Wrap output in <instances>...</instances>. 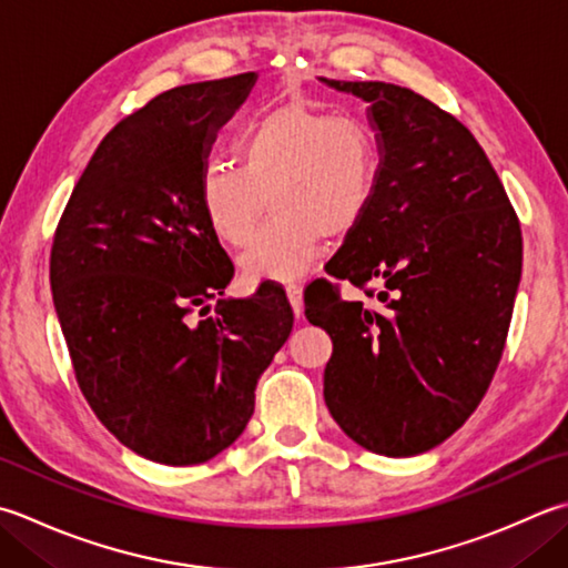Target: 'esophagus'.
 Wrapping results in <instances>:
<instances>
[{"mask_svg": "<svg viewBox=\"0 0 568 568\" xmlns=\"http://www.w3.org/2000/svg\"><path fill=\"white\" fill-rule=\"evenodd\" d=\"M285 293H287V300H291V305H293V313L297 317L303 315V285H300V283H287L285 285Z\"/></svg>", "mask_w": 568, "mask_h": 568, "instance_id": "obj_1", "label": "esophagus"}]
</instances>
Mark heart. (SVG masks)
Returning a JSON list of instances; mask_svg holds the SVG:
<instances>
[{"label": "heart", "instance_id": "b5f03b06", "mask_svg": "<svg viewBox=\"0 0 568 568\" xmlns=\"http://www.w3.org/2000/svg\"><path fill=\"white\" fill-rule=\"evenodd\" d=\"M236 152L239 166H204L199 199L211 231L236 248L246 246L273 206L271 224L241 258L253 283L305 273L325 236H349L374 202L379 148L357 118L281 105L243 128Z\"/></svg>", "mask_w": 568, "mask_h": 568}]
</instances>
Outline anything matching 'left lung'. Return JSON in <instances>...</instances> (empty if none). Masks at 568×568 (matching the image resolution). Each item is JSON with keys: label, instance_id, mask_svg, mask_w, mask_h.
<instances>
[{"label": "left lung", "instance_id": "8db88e82", "mask_svg": "<svg viewBox=\"0 0 568 568\" xmlns=\"http://www.w3.org/2000/svg\"><path fill=\"white\" fill-rule=\"evenodd\" d=\"M362 98L379 176L362 224L325 271L376 283L369 307L325 277L305 317L332 337L325 404L362 448L408 458L450 438L503 359L521 275V229L473 132L428 98L382 81H327Z\"/></svg>", "mask_w": 568, "mask_h": 568}]
</instances>
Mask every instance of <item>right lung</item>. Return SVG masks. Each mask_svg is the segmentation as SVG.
Masks as SVG:
<instances>
[{
	"label": "right lung",
	"mask_w": 568,
	"mask_h": 568,
	"mask_svg": "<svg viewBox=\"0 0 568 568\" xmlns=\"http://www.w3.org/2000/svg\"><path fill=\"white\" fill-rule=\"evenodd\" d=\"M255 73L172 88L122 118L73 186L51 248V293L78 386L142 458L199 465L253 416L255 384L293 329L273 281L224 295L233 263L199 180Z\"/></svg>",
	"instance_id": "add662e5"
}]
</instances>
